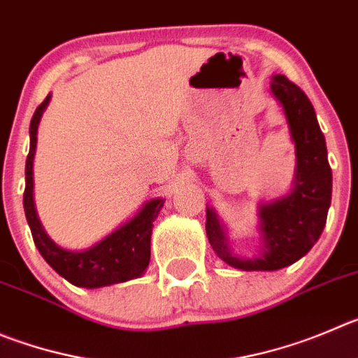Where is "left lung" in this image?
<instances>
[{"label": "left lung", "mask_w": 358, "mask_h": 358, "mask_svg": "<svg viewBox=\"0 0 358 358\" xmlns=\"http://www.w3.org/2000/svg\"><path fill=\"white\" fill-rule=\"evenodd\" d=\"M270 92L285 109L295 143L296 169L288 194L259 205L262 255L256 258L233 255L224 226L210 206L206 208V236L212 249L222 262L247 272L285 268L306 256L325 228L332 198V169L313 103L295 83L280 73L270 81Z\"/></svg>", "instance_id": "obj_1"}]
</instances>
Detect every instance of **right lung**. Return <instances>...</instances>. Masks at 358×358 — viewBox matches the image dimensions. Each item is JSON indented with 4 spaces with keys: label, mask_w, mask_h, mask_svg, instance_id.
Instances as JSON below:
<instances>
[{
    "label": "right lung",
    "mask_w": 358,
    "mask_h": 358,
    "mask_svg": "<svg viewBox=\"0 0 358 358\" xmlns=\"http://www.w3.org/2000/svg\"><path fill=\"white\" fill-rule=\"evenodd\" d=\"M51 95L36 108L29 123V153L26 159L24 213L31 229L33 242L42 258L69 282L79 288H103L136 279L145 273L150 263V238L153 220L164 206L162 198L150 199L136 215L118 229L85 250H66L56 245L43 231L33 201V159L36 148V130L48 108Z\"/></svg>",
    "instance_id": "add662e5"
}]
</instances>
